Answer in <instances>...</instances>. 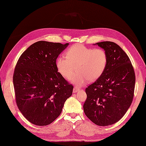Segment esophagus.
I'll list each match as a JSON object with an SVG mask.
<instances>
[{"mask_svg": "<svg viewBox=\"0 0 146 146\" xmlns=\"http://www.w3.org/2000/svg\"><path fill=\"white\" fill-rule=\"evenodd\" d=\"M80 90V89L78 88H77V87H74V88H73V92L74 93H75V92H76L77 91H78Z\"/></svg>", "mask_w": 146, "mask_h": 146, "instance_id": "obj_1", "label": "esophagus"}]
</instances>
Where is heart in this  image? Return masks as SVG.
<instances>
[{
	"label": "heart",
	"mask_w": 146,
	"mask_h": 146,
	"mask_svg": "<svg viewBox=\"0 0 146 146\" xmlns=\"http://www.w3.org/2000/svg\"><path fill=\"white\" fill-rule=\"evenodd\" d=\"M65 55L56 60V66L59 73L69 78L76 70L78 73L70 78L73 84L81 86L88 81L98 80L107 68L109 57L102 48H93L76 44L66 50Z\"/></svg>",
	"instance_id": "obj_1"
}]
</instances>
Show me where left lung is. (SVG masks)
<instances>
[{"label":"left lung","instance_id":"obj_1","mask_svg":"<svg viewBox=\"0 0 146 146\" xmlns=\"http://www.w3.org/2000/svg\"><path fill=\"white\" fill-rule=\"evenodd\" d=\"M96 44L107 52L109 61L102 76L86 88L83 109L91 121L104 126L117 123L128 110L136 78L129 58L118 45L110 41Z\"/></svg>","mask_w":146,"mask_h":146}]
</instances>
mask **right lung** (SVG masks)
<instances>
[{
  "label": "right lung",
  "mask_w": 146,
  "mask_h": 146,
  "mask_svg": "<svg viewBox=\"0 0 146 146\" xmlns=\"http://www.w3.org/2000/svg\"><path fill=\"white\" fill-rule=\"evenodd\" d=\"M68 43L40 40L21 55L13 82L18 109L32 124L46 126L61 113L73 86L58 72L56 60Z\"/></svg>",
  "instance_id": "obj_1"
}]
</instances>
